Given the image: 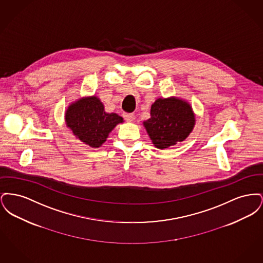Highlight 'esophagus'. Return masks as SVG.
Returning <instances> with one entry per match:
<instances>
[{"instance_id": "34e87169", "label": "esophagus", "mask_w": 263, "mask_h": 263, "mask_svg": "<svg viewBox=\"0 0 263 263\" xmlns=\"http://www.w3.org/2000/svg\"><path fill=\"white\" fill-rule=\"evenodd\" d=\"M123 117L127 122H133L135 120V115L132 113H124Z\"/></svg>"}]
</instances>
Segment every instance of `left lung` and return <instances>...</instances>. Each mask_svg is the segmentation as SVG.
Segmentation results:
<instances>
[{"label":"left lung","instance_id":"obj_1","mask_svg":"<svg viewBox=\"0 0 263 263\" xmlns=\"http://www.w3.org/2000/svg\"><path fill=\"white\" fill-rule=\"evenodd\" d=\"M150 114V118L143 125L154 146L161 150L183 142L192 132L196 121L190 103L176 97L155 100Z\"/></svg>","mask_w":263,"mask_h":263}]
</instances>
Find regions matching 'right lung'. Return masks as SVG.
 I'll return each mask as SVG.
<instances>
[{
	"mask_svg": "<svg viewBox=\"0 0 263 263\" xmlns=\"http://www.w3.org/2000/svg\"><path fill=\"white\" fill-rule=\"evenodd\" d=\"M65 122L81 142L90 148H100L116 125L124 120L116 113L106 112L100 99L90 96L71 102L65 111Z\"/></svg>",
	"mask_w": 263,
	"mask_h": 263,
	"instance_id": "right-lung-1",
	"label": "right lung"
}]
</instances>
